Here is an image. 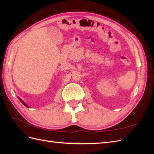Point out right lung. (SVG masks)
<instances>
[{
    "label": "right lung",
    "mask_w": 154,
    "mask_h": 154,
    "mask_svg": "<svg viewBox=\"0 0 154 154\" xmlns=\"http://www.w3.org/2000/svg\"><path fill=\"white\" fill-rule=\"evenodd\" d=\"M18 99H19V100H20V102H21V103H22L23 104H24V106H26V107L29 108V106H28L27 105V104H26V103H25L24 102V101H23V100H22V99H20V98H18Z\"/></svg>",
    "instance_id": "1"
}]
</instances>
